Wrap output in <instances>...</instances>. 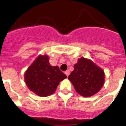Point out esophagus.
Returning a JSON list of instances; mask_svg holds the SVG:
<instances>
[{
  "instance_id": "34e87169",
  "label": "esophagus",
  "mask_w": 126,
  "mask_h": 126,
  "mask_svg": "<svg viewBox=\"0 0 126 126\" xmlns=\"http://www.w3.org/2000/svg\"><path fill=\"white\" fill-rule=\"evenodd\" d=\"M65 74L66 75H67V77H68V76H69V74H70V71H66L65 72Z\"/></svg>"
}]
</instances>
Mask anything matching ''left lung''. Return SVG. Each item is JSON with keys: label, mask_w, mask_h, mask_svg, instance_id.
I'll list each match as a JSON object with an SVG mask.
<instances>
[{"label": "left lung", "mask_w": 126, "mask_h": 126, "mask_svg": "<svg viewBox=\"0 0 126 126\" xmlns=\"http://www.w3.org/2000/svg\"><path fill=\"white\" fill-rule=\"evenodd\" d=\"M68 79L83 97H91L100 91L105 83V73L91 59L82 57L74 65Z\"/></svg>", "instance_id": "1"}]
</instances>
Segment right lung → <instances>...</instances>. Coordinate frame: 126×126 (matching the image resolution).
<instances>
[{
  "mask_svg": "<svg viewBox=\"0 0 126 126\" xmlns=\"http://www.w3.org/2000/svg\"><path fill=\"white\" fill-rule=\"evenodd\" d=\"M49 60L46 54L39 55L25 73L27 86L40 97H47L53 94L59 82L67 78L57 66H51Z\"/></svg>",
  "mask_w": 126,
  "mask_h": 126,
  "instance_id": "add662e5",
  "label": "right lung"
}]
</instances>
